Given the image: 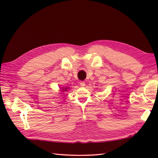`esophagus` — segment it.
<instances>
[{
	"label": "esophagus",
	"mask_w": 158,
	"mask_h": 158,
	"mask_svg": "<svg viewBox=\"0 0 158 158\" xmlns=\"http://www.w3.org/2000/svg\"><path fill=\"white\" fill-rule=\"evenodd\" d=\"M79 85H80V86H81V87H85V83L84 81H80Z\"/></svg>",
	"instance_id": "1"
}]
</instances>
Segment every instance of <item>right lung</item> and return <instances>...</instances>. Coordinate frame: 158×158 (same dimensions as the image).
<instances>
[{"mask_svg": "<svg viewBox=\"0 0 158 158\" xmlns=\"http://www.w3.org/2000/svg\"><path fill=\"white\" fill-rule=\"evenodd\" d=\"M69 89V87H64V88H62V89L60 90V92H67V91H68Z\"/></svg>", "mask_w": 158, "mask_h": 158, "instance_id": "add662e5", "label": "right lung"}]
</instances>
